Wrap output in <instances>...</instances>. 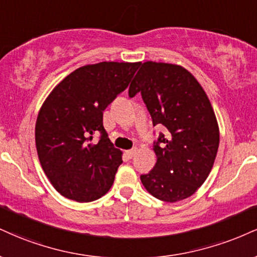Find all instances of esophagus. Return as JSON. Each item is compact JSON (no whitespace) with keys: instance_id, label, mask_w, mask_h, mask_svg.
<instances>
[{"instance_id":"obj_1","label":"esophagus","mask_w":257,"mask_h":257,"mask_svg":"<svg viewBox=\"0 0 257 257\" xmlns=\"http://www.w3.org/2000/svg\"><path fill=\"white\" fill-rule=\"evenodd\" d=\"M135 153H137V150H135V148H133V150H129V151H125L126 157H128V158H131V159L135 156Z\"/></svg>"}]
</instances>
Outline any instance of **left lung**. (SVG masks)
<instances>
[{
  "label": "left lung",
  "mask_w": 257,
  "mask_h": 257,
  "mask_svg": "<svg viewBox=\"0 0 257 257\" xmlns=\"http://www.w3.org/2000/svg\"><path fill=\"white\" fill-rule=\"evenodd\" d=\"M141 93L153 125H164L153 150L157 163L141 175L150 194L165 202L193 195L213 168L219 147L215 113L197 80L177 64L148 61L129 86V97Z\"/></svg>",
  "instance_id": "obj_1"
}]
</instances>
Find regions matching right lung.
<instances>
[{
	"label": "right lung",
	"instance_id": "obj_1",
	"mask_svg": "<svg viewBox=\"0 0 257 257\" xmlns=\"http://www.w3.org/2000/svg\"><path fill=\"white\" fill-rule=\"evenodd\" d=\"M140 62H100L74 70L46 98L36 147L46 177L62 196L89 202L106 194L122 164L103 125V111L128 87ZM99 134L98 143L93 137Z\"/></svg>",
	"mask_w": 257,
	"mask_h": 257
}]
</instances>
